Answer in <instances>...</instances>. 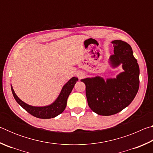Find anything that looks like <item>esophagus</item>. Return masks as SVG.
Instances as JSON below:
<instances>
[{
  "mask_svg": "<svg viewBox=\"0 0 153 153\" xmlns=\"http://www.w3.org/2000/svg\"><path fill=\"white\" fill-rule=\"evenodd\" d=\"M76 76L78 77L79 79H82L83 77H84V76H85V73L82 71H76Z\"/></svg>",
  "mask_w": 153,
  "mask_h": 153,
  "instance_id": "esophagus-1",
  "label": "esophagus"
}]
</instances>
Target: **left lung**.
Listing matches in <instances>:
<instances>
[{
    "label": "left lung",
    "mask_w": 153,
    "mask_h": 153,
    "mask_svg": "<svg viewBox=\"0 0 153 153\" xmlns=\"http://www.w3.org/2000/svg\"><path fill=\"white\" fill-rule=\"evenodd\" d=\"M114 54L109 58L113 67L122 64L123 71L116 78L88 77L81 81L86 85L90 108L98 115L108 116L120 111L132 102L139 89L140 69L132 48L122 40H113Z\"/></svg>",
    "instance_id": "8db88e82"
}]
</instances>
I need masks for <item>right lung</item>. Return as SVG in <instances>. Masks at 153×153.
<instances>
[{"label":"right lung","instance_id":"right-lung-1","mask_svg":"<svg viewBox=\"0 0 153 153\" xmlns=\"http://www.w3.org/2000/svg\"><path fill=\"white\" fill-rule=\"evenodd\" d=\"M77 80L78 79L76 77H73L69 79L63 86L60 94L59 95L55 101L52 103L51 105L45 106V107H33V106L27 105L18 98L13 89L12 86L11 91L17 102L20 106H22L27 112L37 118L51 119L55 117L56 116L63 112L67 105V98L70 94L72 89L74 88Z\"/></svg>","mask_w":153,"mask_h":153}]
</instances>
